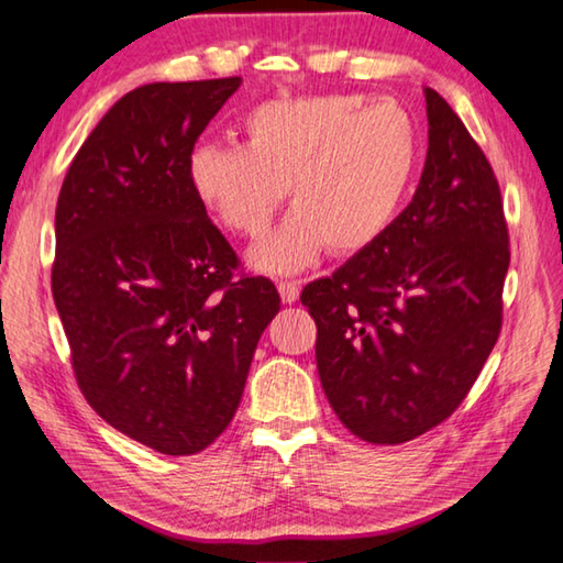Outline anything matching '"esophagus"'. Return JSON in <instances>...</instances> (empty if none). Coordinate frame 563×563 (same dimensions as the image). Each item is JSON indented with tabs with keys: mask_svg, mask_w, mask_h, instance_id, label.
<instances>
[{
	"mask_svg": "<svg viewBox=\"0 0 563 563\" xmlns=\"http://www.w3.org/2000/svg\"><path fill=\"white\" fill-rule=\"evenodd\" d=\"M299 284L297 282H279V294L287 303H294L299 299Z\"/></svg>",
	"mask_w": 563,
	"mask_h": 563,
	"instance_id": "34e87169",
	"label": "esophagus"
}]
</instances>
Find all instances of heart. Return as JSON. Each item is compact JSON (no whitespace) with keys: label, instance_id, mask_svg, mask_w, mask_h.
Wrapping results in <instances>:
<instances>
[{"label":"heart","instance_id":"b5f03b06","mask_svg":"<svg viewBox=\"0 0 563 563\" xmlns=\"http://www.w3.org/2000/svg\"><path fill=\"white\" fill-rule=\"evenodd\" d=\"M242 131L244 143L195 145L187 180L227 230L250 240L266 232L289 185L294 212L252 252L266 272H299L323 246L363 252L396 222L418 175V123L396 98H276L254 106Z\"/></svg>","mask_w":563,"mask_h":563}]
</instances>
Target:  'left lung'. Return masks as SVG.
Returning <instances> with one entry per match:
<instances>
[{
    "mask_svg": "<svg viewBox=\"0 0 563 563\" xmlns=\"http://www.w3.org/2000/svg\"><path fill=\"white\" fill-rule=\"evenodd\" d=\"M428 157L388 232L303 287L333 412L373 445L440 426L475 386L501 331L509 232L499 183L432 88Z\"/></svg>",
    "mask_w": 563,
    "mask_h": 563,
    "instance_id": "obj_1",
    "label": "left lung"
}]
</instances>
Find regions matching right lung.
Wrapping results in <instances>:
<instances>
[{"label":"right lung","instance_id":"right-lung-1","mask_svg":"<svg viewBox=\"0 0 563 563\" xmlns=\"http://www.w3.org/2000/svg\"><path fill=\"white\" fill-rule=\"evenodd\" d=\"M240 76L147 84L86 137L56 202L52 294L78 388L163 455L210 448L240 408L282 299L187 180V157Z\"/></svg>","mask_w":563,"mask_h":563}]
</instances>
